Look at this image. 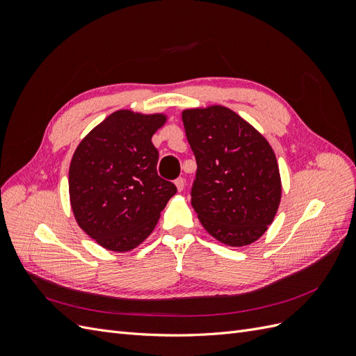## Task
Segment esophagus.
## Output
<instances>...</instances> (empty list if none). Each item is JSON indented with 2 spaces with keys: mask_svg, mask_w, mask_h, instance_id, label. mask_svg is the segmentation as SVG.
<instances>
[{
  "mask_svg": "<svg viewBox=\"0 0 356 356\" xmlns=\"http://www.w3.org/2000/svg\"><path fill=\"white\" fill-rule=\"evenodd\" d=\"M175 186H177L178 191H182V190H184L186 182H184V179H182V178H178V179H175Z\"/></svg>",
  "mask_w": 356,
  "mask_h": 356,
  "instance_id": "34e87169",
  "label": "esophagus"
}]
</instances>
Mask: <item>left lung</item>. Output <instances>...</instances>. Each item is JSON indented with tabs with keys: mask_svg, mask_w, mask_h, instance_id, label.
I'll use <instances>...</instances> for the list:
<instances>
[{
	"mask_svg": "<svg viewBox=\"0 0 356 356\" xmlns=\"http://www.w3.org/2000/svg\"><path fill=\"white\" fill-rule=\"evenodd\" d=\"M197 172L191 204L211 236L229 246L260 239L282 196L281 174L267 139L222 105L182 111Z\"/></svg>",
	"mask_w": 356,
	"mask_h": 356,
	"instance_id": "8db88e82",
	"label": "left lung"
}]
</instances>
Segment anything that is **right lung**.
Segmentation results:
<instances>
[{
  "label": "right lung",
  "mask_w": 356,
  "mask_h": 356,
  "mask_svg": "<svg viewBox=\"0 0 356 356\" xmlns=\"http://www.w3.org/2000/svg\"><path fill=\"white\" fill-rule=\"evenodd\" d=\"M166 114L118 110L86 135L70 165V202L80 229L114 252L143 243L177 187L157 175L152 138Z\"/></svg>",
  "instance_id": "right-lung-1"
}]
</instances>
